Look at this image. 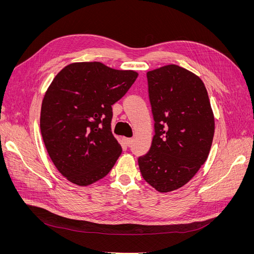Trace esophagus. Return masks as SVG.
Listing matches in <instances>:
<instances>
[{
	"label": "esophagus",
	"mask_w": 254,
	"mask_h": 254,
	"mask_svg": "<svg viewBox=\"0 0 254 254\" xmlns=\"http://www.w3.org/2000/svg\"><path fill=\"white\" fill-rule=\"evenodd\" d=\"M124 142L127 146H130V144L132 143V139L131 137H124Z\"/></svg>",
	"instance_id": "1"
}]
</instances>
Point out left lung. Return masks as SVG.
<instances>
[{
    "label": "left lung",
    "instance_id": "1",
    "mask_svg": "<svg viewBox=\"0 0 254 254\" xmlns=\"http://www.w3.org/2000/svg\"><path fill=\"white\" fill-rule=\"evenodd\" d=\"M147 81L155 135L137 162L144 180L167 193L187 184L206 161L214 114L204 83L187 68L164 65L147 72Z\"/></svg>",
    "mask_w": 254,
    "mask_h": 254
}]
</instances>
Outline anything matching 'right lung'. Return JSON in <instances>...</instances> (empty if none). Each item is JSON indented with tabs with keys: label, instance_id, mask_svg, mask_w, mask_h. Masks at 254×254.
<instances>
[{
	"label": "right lung",
	"instance_id": "1",
	"mask_svg": "<svg viewBox=\"0 0 254 254\" xmlns=\"http://www.w3.org/2000/svg\"><path fill=\"white\" fill-rule=\"evenodd\" d=\"M137 77L102 63L64 67L45 92L40 114L42 139L59 173L79 187L108 175L122 153L111 131L112 105Z\"/></svg>",
	"mask_w": 254,
	"mask_h": 254
}]
</instances>
